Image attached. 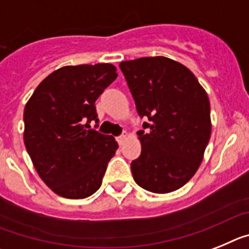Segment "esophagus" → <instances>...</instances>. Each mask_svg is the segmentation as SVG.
Masks as SVG:
<instances>
[{
  "label": "esophagus",
  "instance_id": "esophagus-1",
  "mask_svg": "<svg viewBox=\"0 0 249 249\" xmlns=\"http://www.w3.org/2000/svg\"><path fill=\"white\" fill-rule=\"evenodd\" d=\"M126 138H127V134L126 133H124V134H123V135H120V137L116 138V140H118V142H119V145H123L125 140H126Z\"/></svg>",
  "mask_w": 249,
  "mask_h": 249
}]
</instances>
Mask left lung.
<instances>
[{
  "label": "left lung",
  "instance_id": "8db88e82",
  "mask_svg": "<svg viewBox=\"0 0 249 249\" xmlns=\"http://www.w3.org/2000/svg\"><path fill=\"white\" fill-rule=\"evenodd\" d=\"M146 131H138L142 154L131 161L139 187L170 193L199 168L212 133L208 95L194 73L164 56L120 62Z\"/></svg>",
  "mask_w": 249,
  "mask_h": 249
}]
</instances>
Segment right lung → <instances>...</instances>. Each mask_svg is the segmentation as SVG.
<instances>
[{"mask_svg":"<svg viewBox=\"0 0 249 249\" xmlns=\"http://www.w3.org/2000/svg\"><path fill=\"white\" fill-rule=\"evenodd\" d=\"M116 77L111 64L64 66L42 80L26 104V149L57 196L83 199L100 188L118 142L90 123L98 122L95 101Z\"/></svg>","mask_w":249,"mask_h":249,"instance_id":"add662e5","label":"right lung"}]
</instances>
